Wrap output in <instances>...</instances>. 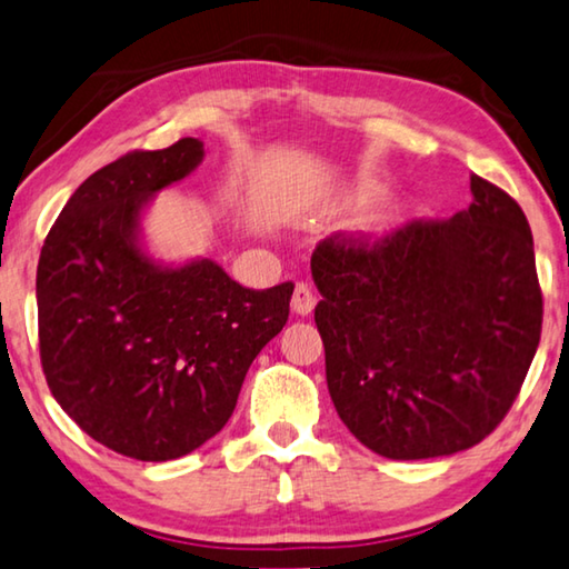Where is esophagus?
Returning a JSON list of instances; mask_svg holds the SVG:
<instances>
[{
  "instance_id": "esophagus-1",
  "label": "esophagus",
  "mask_w": 569,
  "mask_h": 569,
  "mask_svg": "<svg viewBox=\"0 0 569 569\" xmlns=\"http://www.w3.org/2000/svg\"><path fill=\"white\" fill-rule=\"evenodd\" d=\"M315 305H318V297H315L310 287H307L305 282L297 284L295 295H292V312L305 318V315H310L315 310Z\"/></svg>"
}]
</instances>
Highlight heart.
<instances>
[{
    "mask_svg": "<svg viewBox=\"0 0 569 569\" xmlns=\"http://www.w3.org/2000/svg\"><path fill=\"white\" fill-rule=\"evenodd\" d=\"M352 199H356V203H370V201L378 199V189H376V186L366 183V186H360L356 193H352Z\"/></svg>",
    "mask_w": 569,
    "mask_h": 569,
    "instance_id": "b5f03b06",
    "label": "heart"
}]
</instances>
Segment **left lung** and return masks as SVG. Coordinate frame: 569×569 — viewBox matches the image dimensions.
Segmentation results:
<instances>
[{
	"mask_svg": "<svg viewBox=\"0 0 569 569\" xmlns=\"http://www.w3.org/2000/svg\"><path fill=\"white\" fill-rule=\"evenodd\" d=\"M469 209L312 254L325 376L342 423L386 459H439L495 431L542 332L519 203L471 176Z\"/></svg>",
	"mask_w": 569,
	"mask_h": 569,
	"instance_id": "1",
	"label": "left lung"
}]
</instances>
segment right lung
<instances>
[{"label": "right lung", "mask_w": 569, "mask_h": 569, "mask_svg": "<svg viewBox=\"0 0 569 569\" xmlns=\"http://www.w3.org/2000/svg\"><path fill=\"white\" fill-rule=\"evenodd\" d=\"M203 161L199 138L133 151L78 186L37 264L40 358L52 396L90 439L171 461L213 439L251 360L290 315L295 284L247 290L213 259L146 249L158 191Z\"/></svg>", "instance_id": "right-lung-1"}]
</instances>
